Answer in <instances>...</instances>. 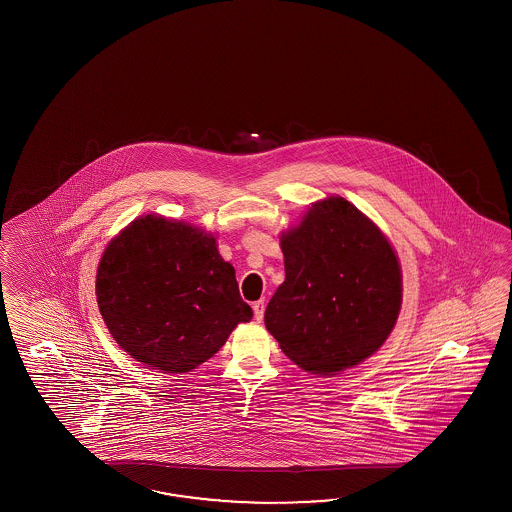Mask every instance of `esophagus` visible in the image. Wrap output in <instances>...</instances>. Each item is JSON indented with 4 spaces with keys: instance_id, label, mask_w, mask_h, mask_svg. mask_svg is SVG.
<instances>
[{
    "instance_id": "1",
    "label": "esophagus",
    "mask_w": 512,
    "mask_h": 512,
    "mask_svg": "<svg viewBox=\"0 0 512 512\" xmlns=\"http://www.w3.org/2000/svg\"><path fill=\"white\" fill-rule=\"evenodd\" d=\"M252 309H254V318L261 322L263 320V313H265V304H263V300H258V302H254L252 304Z\"/></svg>"
}]
</instances>
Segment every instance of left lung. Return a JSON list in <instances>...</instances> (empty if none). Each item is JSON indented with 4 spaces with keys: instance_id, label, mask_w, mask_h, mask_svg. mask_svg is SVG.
I'll list each match as a JSON object with an SVG mask.
<instances>
[{
    "instance_id": "1",
    "label": "left lung",
    "mask_w": 512,
    "mask_h": 512,
    "mask_svg": "<svg viewBox=\"0 0 512 512\" xmlns=\"http://www.w3.org/2000/svg\"><path fill=\"white\" fill-rule=\"evenodd\" d=\"M285 280L265 327L302 370L337 375L390 337L403 304V272L386 234L348 199L329 196L283 230Z\"/></svg>"
}]
</instances>
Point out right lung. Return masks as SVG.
<instances>
[{"mask_svg": "<svg viewBox=\"0 0 512 512\" xmlns=\"http://www.w3.org/2000/svg\"><path fill=\"white\" fill-rule=\"evenodd\" d=\"M95 291L115 342L163 373L196 370L252 318L216 234L159 214L133 219L109 241Z\"/></svg>", "mask_w": 512, "mask_h": 512, "instance_id": "right-lung-1", "label": "right lung"}]
</instances>
